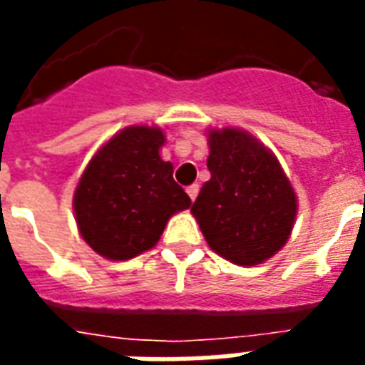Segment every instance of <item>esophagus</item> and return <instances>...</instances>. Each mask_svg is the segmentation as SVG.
<instances>
[{
  "mask_svg": "<svg viewBox=\"0 0 365 365\" xmlns=\"http://www.w3.org/2000/svg\"><path fill=\"white\" fill-rule=\"evenodd\" d=\"M197 193H199V185H197V183H193V185H190V187H187V195H190L191 201H195V197H197Z\"/></svg>",
  "mask_w": 365,
  "mask_h": 365,
  "instance_id": "1",
  "label": "esophagus"
}]
</instances>
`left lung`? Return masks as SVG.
Segmentation results:
<instances>
[{
	"label": "left lung",
	"mask_w": 365,
	"mask_h": 365,
	"mask_svg": "<svg viewBox=\"0 0 365 365\" xmlns=\"http://www.w3.org/2000/svg\"><path fill=\"white\" fill-rule=\"evenodd\" d=\"M209 146L211 180L191 213L211 250L238 266L262 264L289 238L295 191L274 154L242 130H211Z\"/></svg>",
	"instance_id": "1"
}]
</instances>
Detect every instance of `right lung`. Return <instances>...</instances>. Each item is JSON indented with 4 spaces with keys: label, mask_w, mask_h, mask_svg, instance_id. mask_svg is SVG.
<instances>
[{
    "label": "right lung",
    "mask_w": 365,
    "mask_h": 365,
    "mask_svg": "<svg viewBox=\"0 0 365 365\" xmlns=\"http://www.w3.org/2000/svg\"><path fill=\"white\" fill-rule=\"evenodd\" d=\"M156 127L120 130L91 158L76 187L74 211L83 240L109 260H128L160 240L168 219L191 205L160 158Z\"/></svg>",
    "instance_id": "obj_1"
}]
</instances>
